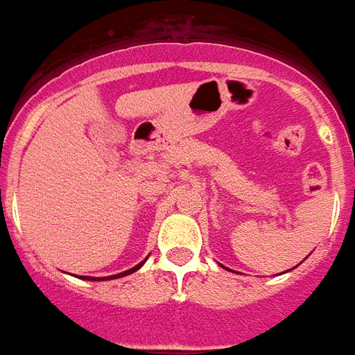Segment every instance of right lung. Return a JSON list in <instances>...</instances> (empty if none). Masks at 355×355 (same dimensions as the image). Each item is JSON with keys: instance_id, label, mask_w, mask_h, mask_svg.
<instances>
[{"instance_id": "obj_1", "label": "right lung", "mask_w": 355, "mask_h": 355, "mask_svg": "<svg viewBox=\"0 0 355 355\" xmlns=\"http://www.w3.org/2000/svg\"><path fill=\"white\" fill-rule=\"evenodd\" d=\"M143 263H144V262L137 263V266H135V268L128 269V271H124V273H119V275H112V277H107V279H121V277H126V275L133 273V271H137V269H139V268H141V266H143ZM84 279H86V280H106V279H93V277H84Z\"/></svg>"}]
</instances>
